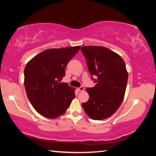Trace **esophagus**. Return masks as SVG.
<instances>
[{
	"mask_svg": "<svg viewBox=\"0 0 156 156\" xmlns=\"http://www.w3.org/2000/svg\"><path fill=\"white\" fill-rule=\"evenodd\" d=\"M84 87H83V86H81V87H80L79 88H77V90H78L79 91V92H82V91H83L84 90Z\"/></svg>",
	"mask_w": 156,
	"mask_h": 156,
	"instance_id": "34e87169",
	"label": "esophagus"
}]
</instances>
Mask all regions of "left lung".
Returning <instances> with one entry per match:
<instances>
[{
  "instance_id": "left-lung-1",
  "label": "left lung",
  "mask_w": 156,
  "mask_h": 156,
  "mask_svg": "<svg viewBox=\"0 0 156 156\" xmlns=\"http://www.w3.org/2000/svg\"><path fill=\"white\" fill-rule=\"evenodd\" d=\"M81 51L96 83L95 87L87 88L90 98L82 106L93 120L107 119L123 101L128 79L126 64L120 56L104 47L84 46Z\"/></svg>"
}]
</instances>
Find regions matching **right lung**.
Segmentation results:
<instances>
[{"label": "right lung", "instance_id": "1", "mask_svg": "<svg viewBox=\"0 0 156 156\" xmlns=\"http://www.w3.org/2000/svg\"><path fill=\"white\" fill-rule=\"evenodd\" d=\"M80 46L47 49L26 65L24 84L28 98L35 110L49 119L66 112L75 98V88L60 83L65 68Z\"/></svg>", "mask_w": 156, "mask_h": 156}]
</instances>
